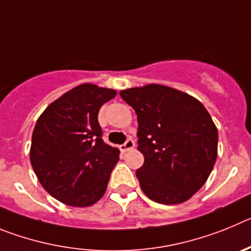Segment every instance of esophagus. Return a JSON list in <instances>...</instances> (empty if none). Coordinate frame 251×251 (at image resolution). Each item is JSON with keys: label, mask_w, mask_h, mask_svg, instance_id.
<instances>
[{"label": "esophagus", "mask_w": 251, "mask_h": 251, "mask_svg": "<svg viewBox=\"0 0 251 251\" xmlns=\"http://www.w3.org/2000/svg\"><path fill=\"white\" fill-rule=\"evenodd\" d=\"M135 148V141L132 139H127L125 141V144L120 146V150L124 151V152H127V151L132 150Z\"/></svg>", "instance_id": "1"}]
</instances>
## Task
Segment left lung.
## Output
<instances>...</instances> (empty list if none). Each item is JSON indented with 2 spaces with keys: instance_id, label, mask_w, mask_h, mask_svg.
<instances>
[{
  "instance_id": "8db88e82",
  "label": "left lung",
  "mask_w": 251,
  "mask_h": 251,
  "mask_svg": "<svg viewBox=\"0 0 251 251\" xmlns=\"http://www.w3.org/2000/svg\"><path fill=\"white\" fill-rule=\"evenodd\" d=\"M120 96L137 115L142 191L159 204L189 200L218 156V130L209 112L190 95L161 85L124 90Z\"/></svg>"
}]
</instances>
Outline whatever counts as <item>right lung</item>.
Here are the masks:
<instances>
[{
    "label": "right lung",
    "instance_id": "obj_1",
    "mask_svg": "<svg viewBox=\"0 0 251 251\" xmlns=\"http://www.w3.org/2000/svg\"><path fill=\"white\" fill-rule=\"evenodd\" d=\"M116 91L83 83L38 117L30 159L45 190L58 201L85 207L105 194L120 151L105 144L98 115Z\"/></svg>",
    "mask_w": 251,
    "mask_h": 251
}]
</instances>
